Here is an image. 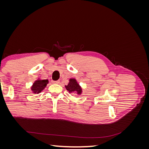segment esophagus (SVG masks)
Segmentation results:
<instances>
[{
  "label": "esophagus",
  "mask_w": 149,
  "mask_h": 149,
  "mask_svg": "<svg viewBox=\"0 0 149 149\" xmlns=\"http://www.w3.org/2000/svg\"><path fill=\"white\" fill-rule=\"evenodd\" d=\"M52 83L54 84H59L60 81H52Z\"/></svg>",
  "instance_id": "34e87169"
}]
</instances>
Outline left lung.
I'll return each mask as SVG.
<instances>
[{"label":"left lung","mask_w":149,"mask_h":149,"mask_svg":"<svg viewBox=\"0 0 149 149\" xmlns=\"http://www.w3.org/2000/svg\"><path fill=\"white\" fill-rule=\"evenodd\" d=\"M65 88L70 93H76L78 95H81L83 93L82 88L75 78L70 79L68 84L65 85Z\"/></svg>","instance_id":"obj_1"}]
</instances>
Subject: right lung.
Returning a JSON list of instances; mask_svg holds the SVG:
<instances>
[{"label":"right lung","instance_id":"right-lung-1","mask_svg":"<svg viewBox=\"0 0 149 149\" xmlns=\"http://www.w3.org/2000/svg\"><path fill=\"white\" fill-rule=\"evenodd\" d=\"M48 83V79H41L38 78L35 81L31 86V91L33 94H39L45 88Z\"/></svg>","mask_w":149,"mask_h":149}]
</instances>
